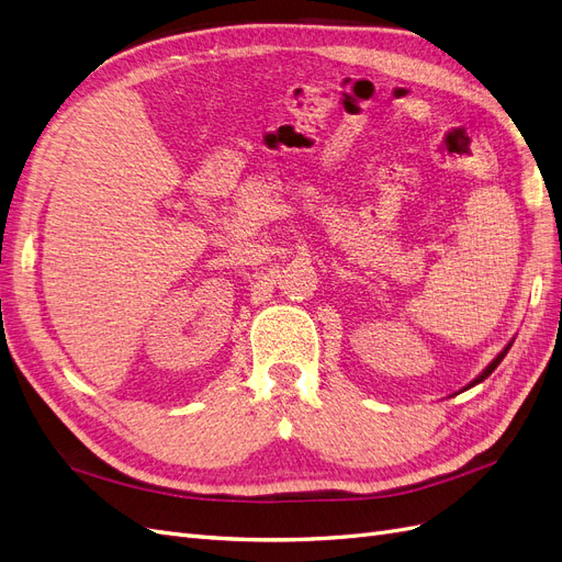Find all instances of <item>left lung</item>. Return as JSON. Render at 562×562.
Wrapping results in <instances>:
<instances>
[{
	"instance_id": "1",
	"label": "left lung",
	"mask_w": 562,
	"mask_h": 562,
	"mask_svg": "<svg viewBox=\"0 0 562 562\" xmlns=\"http://www.w3.org/2000/svg\"><path fill=\"white\" fill-rule=\"evenodd\" d=\"M506 351H508V347H506V349H504V351H502V353L497 356V359H495V361H492V363H490V366H487V368H485V370L481 372V375H479V378H475V380H473V384H479V382H483V380H485L487 375H492V370H495V368H497V366L502 363V359H504V356H506Z\"/></svg>"
}]
</instances>
